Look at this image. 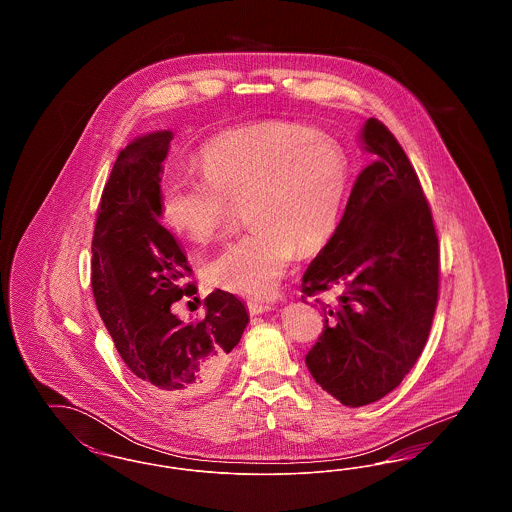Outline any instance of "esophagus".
I'll use <instances>...</instances> for the list:
<instances>
[{"label": "esophagus", "mask_w": 512, "mask_h": 512, "mask_svg": "<svg viewBox=\"0 0 512 512\" xmlns=\"http://www.w3.org/2000/svg\"><path fill=\"white\" fill-rule=\"evenodd\" d=\"M272 309V303L270 301H263V299H251L247 301V311L249 315H261L265 311Z\"/></svg>", "instance_id": "obj_1"}]
</instances>
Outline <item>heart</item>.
Masks as SVG:
<instances>
[{"label": "heart", "instance_id": "1", "mask_svg": "<svg viewBox=\"0 0 512 512\" xmlns=\"http://www.w3.org/2000/svg\"><path fill=\"white\" fill-rule=\"evenodd\" d=\"M201 176L167 172L159 213L194 244L213 242L244 203L242 238L203 265L209 284L265 295L290 267L295 249L315 253L334 234L347 190V157L315 130L267 122L211 140L199 153Z\"/></svg>", "mask_w": 512, "mask_h": 512}]
</instances>
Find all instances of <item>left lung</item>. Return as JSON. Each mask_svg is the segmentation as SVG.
<instances>
[{
	"label": "left lung",
	"mask_w": 512,
	"mask_h": 512,
	"mask_svg": "<svg viewBox=\"0 0 512 512\" xmlns=\"http://www.w3.org/2000/svg\"><path fill=\"white\" fill-rule=\"evenodd\" d=\"M378 161L359 174L340 224L305 272V297L338 290L305 357L322 390L363 407L395 390L430 336L439 293V242L430 203L390 128L368 119Z\"/></svg>",
	"instance_id": "obj_1"
}]
</instances>
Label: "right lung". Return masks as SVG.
I'll return each instance as SVG.
<instances>
[{
    "mask_svg": "<svg viewBox=\"0 0 512 512\" xmlns=\"http://www.w3.org/2000/svg\"><path fill=\"white\" fill-rule=\"evenodd\" d=\"M171 132L122 149L103 188L92 240V292L128 370L159 399L184 401L217 388L249 322L244 303L215 290L205 315L182 322L172 303L197 293L188 259L161 224L159 186Z\"/></svg>",
    "mask_w": 512,
    "mask_h": 512,
    "instance_id": "1",
    "label": "right lung"
}]
</instances>
